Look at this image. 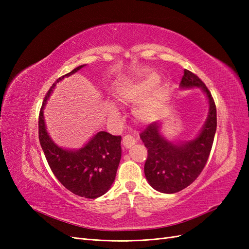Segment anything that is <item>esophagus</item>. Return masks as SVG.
Here are the masks:
<instances>
[{
    "instance_id": "obj_1",
    "label": "esophagus",
    "mask_w": 249,
    "mask_h": 249,
    "mask_svg": "<svg viewBox=\"0 0 249 249\" xmlns=\"http://www.w3.org/2000/svg\"><path fill=\"white\" fill-rule=\"evenodd\" d=\"M135 142H136V140L131 135H125L123 138V144L125 148H130L132 145L135 144Z\"/></svg>"
}]
</instances>
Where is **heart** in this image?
I'll return each mask as SVG.
<instances>
[{
  "label": "heart",
  "mask_w": 249,
  "mask_h": 249,
  "mask_svg": "<svg viewBox=\"0 0 249 249\" xmlns=\"http://www.w3.org/2000/svg\"><path fill=\"white\" fill-rule=\"evenodd\" d=\"M160 76L156 71H148L144 76L126 84L119 90L118 99L125 104L138 103L148 93L150 94L137 107L136 114L137 118L142 122H148L157 116V113L163 102L166 99L167 90L163 84H158ZM110 114L117 115V110L115 107H109Z\"/></svg>",
  "instance_id": "b5f03b06"
}]
</instances>
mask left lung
Listing matches in <instances>:
<instances>
[{"instance_id":"1","label":"left lung","mask_w":249,"mask_h":249,"mask_svg":"<svg viewBox=\"0 0 249 249\" xmlns=\"http://www.w3.org/2000/svg\"><path fill=\"white\" fill-rule=\"evenodd\" d=\"M179 88H200L208 99V117L196 136L190 140L170 141L162 134V124L157 123L149 124L140 134L147 148L144 165L147 182L155 190L167 194L185 189L200 175L212 148L217 126L214 100L196 74L185 70Z\"/></svg>"}]
</instances>
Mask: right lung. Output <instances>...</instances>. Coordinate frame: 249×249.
I'll use <instances>...</instances> for the list:
<instances>
[{"instance_id": "add662e5", "label": "right lung", "mask_w": 249, "mask_h": 249, "mask_svg": "<svg viewBox=\"0 0 249 249\" xmlns=\"http://www.w3.org/2000/svg\"><path fill=\"white\" fill-rule=\"evenodd\" d=\"M84 66L85 64L76 67L52 85L39 113L38 135L44 156L59 182L67 190L81 197L96 198L106 193L114 182L122 158V137L101 131L93 135L81 148L66 149L53 141L43 116L44 106L57 83L76 73Z\"/></svg>"}]
</instances>
